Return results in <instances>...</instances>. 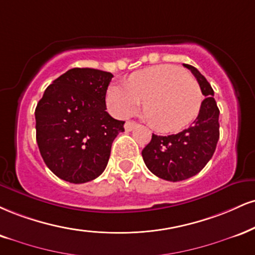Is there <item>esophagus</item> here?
Segmentation results:
<instances>
[{"label":"esophagus","mask_w":255,"mask_h":255,"mask_svg":"<svg viewBox=\"0 0 255 255\" xmlns=\"http://www.w3.org/2000/svg\"><path fill=\"white\" fill-rule=\"evenodd\" d=\"M136 126H137L136 122L128 121V122H126V124H125V129H126V130H128V131H130V130H133L134 128L136 127Z\"/></svg>","instance_id":"esophagus-1"}]
</instances>
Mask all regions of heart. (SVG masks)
<instances>
[{
    "label": "heart",
    "instance_id": "b5f03b06",
    "mask_svg": "<svg viewBox=\"0 0 255 255\" xmlns=\"http://www.w3.org/2000/svg\"><path fill=\"white\" fill-rule=\"evenodd\" d=\"M198 83L184 70L158 65L131 73L127 85L112 84L107 103L118 116L128 118L137 112L141 101L143 114L159 131H178L197 116L202 104Z\"/></svg>",
    "mask_w": 255,
    "mask_h": 255
}]
</instances>
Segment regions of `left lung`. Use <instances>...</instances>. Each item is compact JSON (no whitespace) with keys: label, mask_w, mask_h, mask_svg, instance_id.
<instances>
[{"label":"left lung","mask_w":255,"mask_h":255,"mask_svg":"<svg viewBox=\"0 0 255 255\" xmlns=\"http://www.w3.org/2000/svg\"><path fill=\"white\" fill-rule=\"evenodd\" d=\"M184 66L192 72L205 96L198 116L189 128L178 134L167 136L153 134L141 153L148 170L170 182L196 176L213 157L220 137V110L213 88L196 67L189 64Z\"/></svg>","instance_id":"8db88e82"}]
</instances>
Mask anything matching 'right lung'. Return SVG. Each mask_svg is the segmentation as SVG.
I'll list each match as a JSON object with an SVG mask.
<instances>
[{
    "label": "right lung",
    "instance_id": "1",
    "mask_svg": "<svg viewBox=\"0 0 255 255\" xmlns=\"http://www.w3.org/2000/svg\"><path fill=\"white\" fill-rule=\"evenodd\" d=\"M114 76L75 67L54 79L35 108L36 142L46 166L60 179L90 182L106 170L112 143L125 121L106 112Z\"/></svg>",
    "mask_w": 255,
    "mask_h": 255
}]
</instances>
